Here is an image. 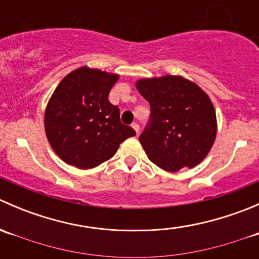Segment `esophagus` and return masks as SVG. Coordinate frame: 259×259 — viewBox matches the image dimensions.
Returning a JSON list of instances; mask_svg holds the SVG:
<instances>
[{
  "label": "esophagus",
  "instance_id": "34e87169",
  "mask_svg": "<svg viewBox=\"0 0 259 259\" xmlns=\"http://www.w3.org/2000/svg\"><path fill=\"white\" fill-rule=\"evenodd\" d=\"M132 127L135 130V133H137V134H139V129H140V127H139V125L137 124V122L132 124Z\"/></svg>",
  "mask_w": 259,
  "mask_h": 259
}]
</instances>
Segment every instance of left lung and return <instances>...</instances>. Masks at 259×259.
Here are the masks:
<instances>
[{
    "label": "left lung",
    "instance_id": "left-lung-1",
    "mask_svg": "<svg viewBox=\"0 0 259 259\" xmlns=\"http://www.w3.org/2000/svg\"><path fill=\"white\" fill-rule=\"evenodd\" d=\"M135 86L151 108L150 125L139 138L150 161L170 173L202 163L217 137L208 94L180 75L145 77Z\"/></svg>",
    "mask_w": 259,
    "mask_h": 259
}]
</instances>
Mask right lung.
<instances>
[{
	"label": "right lung",
	"instance_id": "right-lung-1",
	"mask_svg": "<svg viewBox=\"0 0 259 259\" xmlns=\"http://www.w3.org/2000/svg\"><path fill=\"white\" fill-rule=\"evenodd\" d=\"M119 75L82 66L57 85L45 109V133L61 160L93 169L115 155L137 133L121 124L119 108L108 96Z\"/></svg>",
	"mask_w": 259,
	"mask_h": 259
}]
</instances>
